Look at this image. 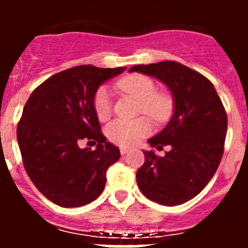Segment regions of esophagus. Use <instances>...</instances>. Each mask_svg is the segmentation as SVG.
I'll return each instance as SVG.
<instances>
[{
    "mask_svg": "<svg viewBox=\"0 0 248 248\" xmlns=\"http://www.w3.org/2000/svg\"><path fill=\"white\" fill-rule=\"evenodd\" d=\"M129 149L128 148H124V146H122V148H120V154L122 155H126L129 153Z\"/></svg>",
    "mask_w": 248,
    "mask_h": 248,
    "instance_id": "obj_1",
    "label": "esophagus"
}]
</instances>
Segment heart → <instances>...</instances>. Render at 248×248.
Returning a JSON list of instances; mask_svg holds the SVG:
<instances>
[{"label":"heart","mask_w":248,"mask_h":248,"mask_svg":"<svg viewBox=\"0 0 248 248\" xmlns=\"http://www.w3.org/2000/svg\"><path fill=\"white\" fill-rule=\"evenodd\" d=\"M119 91L131 94L140 100L139 113L145 114L156 123H163L172 113V98L165 92H156V84L150 77L130 74L115 84ZM94 110L98 119L104 122L111 115V99L108 89L100 87L94 94ZM151 124L146 118L135 120H115L107 126V137L111 143L131 146L150 134Z\"/></svg>","instance_id":"b5f03b06"}]
</instances>
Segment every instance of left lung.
Listing matches in <instances>:
<instances>
[{"mask_svg": "<svg viewBox=\"0 0 248 248\" xmlns=\"http://www.w3.org/2000/svg\"><path fill=\"white\" fill-rule=\"evenodd\" d=\"M129 72L155 77L174 98L170 122L148 140L153 148L171 149L165 156L144 151L145 161L137 171L138 186L154 202L181 205L202 191L220 165L227 131L226 110L214 84L181 63L139 64Z\"/></svg>", "mask_w": 248, "mask_h": 248, "instance_id": "8db88e82", "label": "left lung"}]
</instances>
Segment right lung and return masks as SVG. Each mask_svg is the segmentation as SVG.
Listing matches in <instances>:
<instances>
[{
	"instance_id": "right-lung-1",
	"label": "right lung",
	"mask_w": 248,
	"mask_h": 248,
	"mask_svg": "<svg viewBox=\"0 0 248 248\" xmlns=\"http://www.w3.org/2000/svg\"><path fill=\"white\" fill-rule=\"evenodd\" d=\"M123 68L78 65L54 74L28 98L17 125V141L28 176L48 200L62 207L92 202L104 190L107 170L120 157L107 141L94 110L100 85ZM82 140L98 142L82 149Z\"/></svg>"
}]
</instances>
